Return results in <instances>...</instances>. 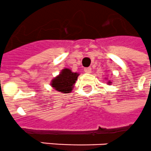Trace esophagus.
<instances>
[{"instance_id":"34e87169","label":"esophagus","mask_w":151,"mask_h":151,"mask_svg":"<svg viewBox=\"0 0 151 151\" xmlns=\"http://www.w3.org/2000/svg\"><path fill=\"white\" fill-rule=\"evenodd\" d=\"M84 71L87 73H91V68H84Z\"/></svg>"}]
</instances>
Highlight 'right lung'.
<instances>
[{
    "label": "right lung",
    "mask_w": 151,
    "mask_h": 151,
    "mask_svg": "<svg viewBox=\"0 0 151 151\" xmlns=\"http://www.w3.org/2000/svg\"><path fill=\"white\" fill-rule=\"evenodd\" d=\"M79 74L73 73L69 69H64L60 75L52 81L51 85L56 91L62 93H70L71 92L73 84L75 83Z\"/></svg>",
    "instance_id": "1"
}]
</instances>
